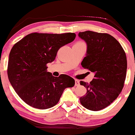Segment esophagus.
<instances>
[{"label": "esophagus", "instance_id": "1", "mask_svg": "<svg viewBox=\"0 0 135 135\" xmlns=\"http://www.w3.org/2000/svg\"><path fill=\"white\" fill-rule=\"evenodd\" d=\"M79 85H80L79 81H78V79H75V86H79Z\"/></svg>", "mask_w": 135, "mask_h": 135}]
</instances>
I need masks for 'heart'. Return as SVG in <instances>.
Returning a JSON list of instances; mask_svg holds the SVG:
<instances>
[{
	"instance_id": "1",
	"label": "heart",
	"mask_w": 135,
	"mask_h": 135,
	"mask_svg": "<svg viewBox=\"0 0 135 135\" xmlns=\"http://www.w3.org/2000/svg\"><path fill=\"white\" fill-rule=\"evenodd\" d=\"M79 43H82V42H79Z\"/></svg>"
}]
</instances>
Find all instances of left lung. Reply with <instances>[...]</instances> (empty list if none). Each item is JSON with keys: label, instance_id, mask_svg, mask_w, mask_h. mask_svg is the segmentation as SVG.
Instances as JSON below:
<instances>
[{"label": "left lung", "instance_id": "left-lung-1", "mask_svg": "<svg viewBox=\"0 0 135 135\" xmlns=\"http://www.w3.org/2000/svg\"><path fill=\"white\" fill-rule=\"evenodd\" d=\"M78 36L87 45L81 65L95 74L90 83L81 81L86 94L80 97L81 104L91 111L101 110L120 94L126 76L127 58L119 42L106 33L87 31Z\"/></svg>", "mask_w": 135, "mask_h": 135}]
</instances>
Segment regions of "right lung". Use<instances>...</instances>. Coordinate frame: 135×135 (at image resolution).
<instances>
[{"label": "right lung", "instance_id": "obj_1", "mask_svg": "<svg viewBox=\"0 0 135 135\" xmlns=\"http://www.w3.org/2000/svg\"><path fill=\"white\" fill-rule=\"evenodd\" d=\"M75 33H31L15 44L9 56L7 75L15 91L26 104L45 109L59 102L65 88L73 87L69 75L58 78L47 71L61 47L74 40Z\"/></svg>", "mask_w": 135, "mask_h": 135}]
</instances>
